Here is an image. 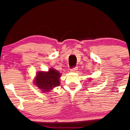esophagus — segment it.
Returning <instances> with one entry per match:
<instances>
[{"label": "esophagus", "instance_id": "esophagus-1", "mask_svg": "<svg viewBox=\"0 0 130 130\" xmlns=\"http://www.w3.org/2000/svg\"><path fill=\"white\" fill-rule=\"evenodd\" d=\"M77 70V67H74V68H72L70 70V71L72 72H75Z\"/></svg>", "mask_w": 130, "mask_h": 130}]
</instances>
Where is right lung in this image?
<instances>
[{
	"instance_id": "obj_1",
	"label": "right lung",
	"mask_w": 130,
	"mask_h": 130,
	"mask_svg": "<svg viewBox=\"0 0 130 130\" xmlns=\"http://www.w3.org/2000/svg\"><path fill=\"white\" fill-rule=\"evenodd\" d=\"M60 73L53 68H50L48 72H38L36 73L34 85L43 92H48L60 85Z\"/></svg>"
}]
</instances>
